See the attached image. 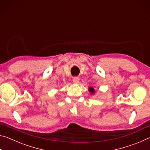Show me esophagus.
I'll use <instances>...</instances> for the list:
<instances>
[{
  "instance_id": "34e87169",
  "label": "esophagus",
  "mask_w": 150,
  "mask_h": 150,
  "mask_svg": "<svg viewBox=\"0 0 150 150\" xmlns=\"http://www.w3.org/2000/svg\"><path fill=\"white\" fill-rule=\"evenodd\" d=\"M79 77H74L73 78V82L75 83H78L79 82Z\"/></svg>"
}]
</instances>
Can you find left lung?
I'll return each mask as SVG.
<instances>
[{"label": "left lung", "instance_id": "1", "mask_svg": "<svg viewBox=\"0 0 150 150\" xmlns=\"http://www.w3.org/2000/svg\"><path fill=\"white\" fill-rule=\"evenodd\" d=\"M88 90H89V91H90L91 93H95V90H94V88L93 87H89V88H88Z\"/></svg>", "mask_w": 150, "mask_h": 150}]
</instances>
